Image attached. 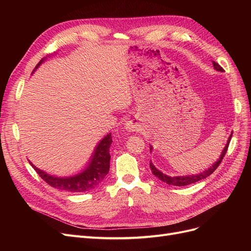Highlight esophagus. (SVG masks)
<instances>
[{
	"mask_svg": "<svg viewBox=\"0 0 251 251\" xmlns=\"http://www.w3.org/2000/svg\"><path fill=\"white\" fill-rule=\"evenodd\" d=\"M139 128H140V125L136 119H127L126 121V130L130 132H135V131H139Z\"/></svg>",
	"mask_w": 251,
	"mask_h": 251,
	"instance_id": "esophagus-1",
	"label": "esophagus"
}]
</instances>
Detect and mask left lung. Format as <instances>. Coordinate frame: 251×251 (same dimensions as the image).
Wrapping results in <instances>:
<instances>
[{
  "label": "left lung",
  "instance_id": "8db88e82",
  "mask_svg": "<svg viewBox=\"0 0 251 251\" xmlns=\"http://www.w3.org/2000/svg\"><path fill=\"white\" fill-rule=\"evenodd\" d=\"M212 65H214V68H215V69H216L217 71H220V72H223V71H224L223 68H222L221 66H220L219 64H217L216 62H212ZM231 136H232V134H230V136L228 137V140H227L226 146H225V148L223 149L222 153H221V155H220L218 160H217L214 164H212V165L210 166V168H208L207 170L203 171V172L200 173V174L186 175V176H175V177H171V176H168V175L163 174L162 172H160L159 170H157V169L155 168V165H154L153 163H151V162H150V168H151V173H153V174L155 175V176H156L158 179H160L162 182H165V183H168V184H170V185H176V186H185V185H189V184H192V183H195V182H198V181H200V180H203V179H205V178H207L208 176H210V175L217 170V168L220 165V163H221L222 159L224 158V156H225V154H226L227 149H228L229 141H230V139H231ZM150 148H151V150H153V147L150 146Z\"/></svg>",
  "mask_w": 251,
  "mask_h": 251
}]
</instances>
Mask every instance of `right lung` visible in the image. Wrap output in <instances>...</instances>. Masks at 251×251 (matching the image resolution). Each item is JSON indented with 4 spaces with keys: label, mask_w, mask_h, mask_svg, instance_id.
<instances>
[{
    "label": "right lung",
    "mask_w": 251,
    "mask_h": 251,
    "mask_svg": "<svg viewBox=\"0 0 251 251\" xmlns=\"http://www.w3.org/2000/svg\"><path fill=\"white\" fill-rule=\"evenodd\" d=\"M46 57L41 59V62L36 65L33 72L39 68ZM32 72V73H33ZM112 135L109 133L97 143L88 165L80 173L73 175L70 177H57L47 174L30 162L35 172L40 175V177L46 181L52 187L60 189V191H67L71 193H82L89 192L96 188L100 184V182L107 176L110 170V147L112 143Z\"/></svg>",
    "instance_id": "1"
}]
</instances>
